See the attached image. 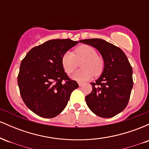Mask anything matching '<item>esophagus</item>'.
<instances>
[{
  "label": "esophagus",
  "mask_w": 149,
  "mask_h": 149,
  "mask_svg": "<svg viewBox=\"0 0 149 149\" xmlns=\"http://www.w3.org/2000/svg\"><path fill=\"white\" fill-rule=\"evenodd\" d=\"M78 85H79L80 87H81L82 85H83V83H80V82H78Z\"/></svg>",
  "instance_id": "obj_1"
}]
</instances>
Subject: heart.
Returning <instances> with one entry per match:
<instances>
[{"label": "heart", "mask_w": 149, "mask_h": 149, "mask_svg": "<svg viewBox=\"0 0 149 149\" xmlns=\"http://www.w3.org/2000/svg\"><path fill=\"white\" fill-rule=\"evenodd\" d=\"M80 63L81 69L78 70L71 76L77 81H86L93 75L97 76L101 74L104 69V60L97 54V52L91 46L83 45L75 49L74 52L67 51L61 57V64L67 73L73 72Z\"/></svg>", "instance_id": "1"}]
</instances>
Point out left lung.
I'll use <instances>...</instances> for the list:
<instances>
[{
	"label": "left lung",
	"instance_id": "left-lung-1",
	"mask_svg": "<svg viewBox=\"0 0 149 149\" xmlns=\"http://www.w3.org/2000/svg\"><path fill=\"white\" fill-rule=\"evenodd\" d=\"M80 42L95 47L104 61L102 75L92 90L85 97L89 109L102 118H111L127 107L133 87L132 69L125 54L120 48L100 38L85 39Z\"/></svg>",
	"mask_w": 149,
	"mask_h": 149
}]
</instances>
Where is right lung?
<instances>
[{"mask_svg":"<svg viewBox=\"0 0 149 149\" xmlns=\"http://www.w3.org/2000/svg\"><path fill=\"white\" fill-rule=\"evenodd\" d=\"M78 43L71 39L47 40L33 47L22 61L17 77L20 95L36 115L47 118L59 115L78 88L61 64L63 54Z\"/></svg>","mask_w":149,"mask_h":149,"instance_id":"add662e5","label":"right lung"}]
</instances>
